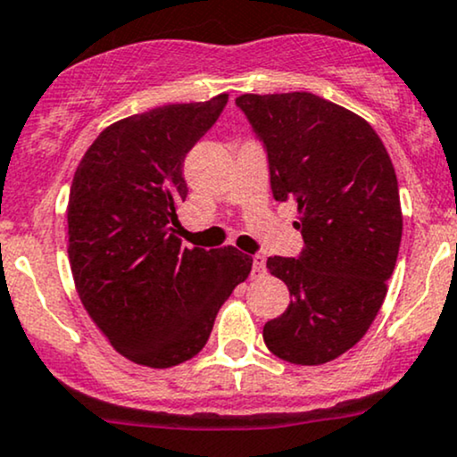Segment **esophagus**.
<instances>
[{
  "label": "esophagus",
  "instance_id": "esophagus-1",
  "mask_svg": "<svg viewBox=\"0 0 457 457\" xmlns=\"http://www.w3.org/2000/svg\"><path fill=\"white\" fill-rule=\"evenodd\" d=\"M265 256L262 254H254L252 256V276L254 278H261L265 276Z\"/></svg>",
  "mask_w": 457,
  "mask_h": 457
}]
</instances>
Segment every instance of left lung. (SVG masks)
I'll return each instance as SVG.
<instances>
[{"label": "left lung", "mask_w": 457, "mask_h": 457, "mask_svg": "<svg viewBox=\"0 0 457 457\" xmlns=\"http://www.w3.org/2000/svg\"><path fill=\"white\" fill-rule=\"evenodd\" d=\"M235 104L265 149L273 198L297 203L303 237L297 259H267L293 299L262 340L284 361L320 366L366 336L387 295L402 239L398 177L374 128L334 102L293 91Z\"/></svg>", "instance_id": "left-lung-1"}]
</instances>
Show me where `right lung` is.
<instances>
[{
	"label": "right lung",
	"instance_id": "obj_1",
	"mask_svg": "<svg viewBox=\"0 0 457 457\" xmlns=\"http://www.w3.org/2000/svg\"><path fill=\"white\" fill-rule=\"evenodd\" d=\"M228 96L166 104L112 123L80 160L68 201V256L85 310L120 355L149 368L201 353L252 259L233 245L181 248L184 160Z\"/></svg>",
	"mask_w": 457,
	"mask_h": 457
}]
</instances>
